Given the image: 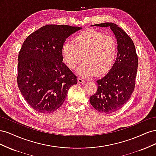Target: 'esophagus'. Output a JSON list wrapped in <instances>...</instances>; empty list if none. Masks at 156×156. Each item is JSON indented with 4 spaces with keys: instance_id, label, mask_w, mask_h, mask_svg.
<instances>
[{
    "instance_id": "1",
    "label": "esophagus",
    "mask_w": 156,
    "mask_h": 156,
    "mask_svg": "<svg viewBox=\"0 0 156 156\" xmlns=\"http://www.w3.org/2000/svg\"><path fill=\"white\" fill-rule=\"evenodd\" d=\"M77 81H78V83H79V84L85 83V81H84V80H83V79H81V78H78Z\"/></svg>"
}]
</instances>
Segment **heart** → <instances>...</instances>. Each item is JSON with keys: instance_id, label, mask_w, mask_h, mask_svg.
Instances as JSON below:
<instances>
[{"instance_id": "b5f03b06", "label": "heart", "mask_w": 156, "mask_h": 156, "mask_svg": "<svg viewBox=\"0 0 156 156\" xmlns=\"http://www.w3.org/2000/svg\"><path fill=\"white\" fill-rule=\"evenodd\" d=\"M73 43L64 44L61 54L64 62L72 69L84 61L77 70L79 76H103L111 69L117 53L116 44L111 37L87 30L75 36Z\"/></svg>"}]
</instances>
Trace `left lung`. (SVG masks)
I'll return each instance as SVG.
<instances>
[{
	"label": "left lung",
	"instance_id": "8db88e82",
	"mask_svg": "<svg viewBox=\"0 0 156 156\" xmlns=\"http://www.w3.org/2000/svg\"><path fill=\"white\" fill-rule=\"evenodd\" d=\"M91 27H109L117 41L115 62L105 77L96 81L97 92L90 98V103L96 110L111 114L120 110L133 92L138 57L131 37L117 25L104 23Z\"/></svg>",
	"mask_w": 156,
	"mask_h": 156
}]
</instances>
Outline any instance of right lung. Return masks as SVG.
I'll list each match as a JSON object with an SVG mask.
<instances>
[{
	"label": "right lung",
	"instance_id": "1",
	"mask_svg": "<svg viewBox=\"0 0 156 156\" xmlns=\"http://www.w3.org/2000/svg\"><path fill=\"white\" fill-rule=\"evenodd\" d=\"M81 27L48 25L27 37L18 56L17 85L29 105L44 114L63 104L77 77L62 61L61 54L68 37Z\"/></svg>",
	"mask_w": 156,
	"mask_h": 156
}]
</instances>
